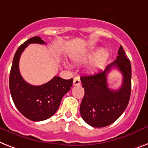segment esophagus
I'll return each mask as SVG.
<instances>
[{
	"label": "esophagus",
	"mask_w": 148,
	"mask_h": 148,
	"mask_svg": "<svg viewBox=\"0 0 148 148\" xmlns=\"http://www.w3.org/2000/svg\"><path fill=\"white\" fill-rule=\"evenodd\" d=\"M81 83V81H80V79L78 76L74 78L73 79V86H79Z\"/></svg>",
	"instance_id": "esophagus-1"
}]
</instances>
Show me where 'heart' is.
Here are the masks:
<instances>
[{"instance_id":"1","label":"heart","mask_w":148,"mask_h":148,"mask_svg":"<svg viewBox=\"0 0 148 148\" xmlns=\"http://www.w3.org/2000/svg\"><path fill=\"white\" fill-rule=\"evenodd\" d=\"M96 55L95 57L94 58V60H92V62H91L90 64V69L92 70H98L99 69H101L105 63L107 61L108 58L109 56V53L106 49H101L100 51H99V49L96 48H93V49H90L88 53H86L85 55L79 58L80 61H85V60L90 59V58L93 57L94 56Z\"/></svg>"}]
</instances>
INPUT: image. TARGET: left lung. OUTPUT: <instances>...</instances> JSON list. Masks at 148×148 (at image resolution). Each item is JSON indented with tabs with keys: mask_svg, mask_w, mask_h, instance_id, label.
<instances>
[{
	"mask_svg": "<svg viewBox=\"0 0 148 148\" xmlns=\"http://www.w3.org/2000/svg\"><path fill=\"white\" fill-rule=\"evenodd\" d=\"M118 54L116 60L108 65L104 71L80 77L85 95L79 112L84 121L92 127H103L114 122L129 102L132 91L131 62L121 46ZM114 67L123 75V85L115 91L108 88L107 82V73Z\"/></svg>",
	"mask_w": 148,
	"mask_h": 148,
	"instance_id": "1",
	"label": "left lung"
}]
</instances>
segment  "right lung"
<instances>
[{
  "label": "right lung",
  "mask_w": 148,
  "mask_h": 148,
  "mask_svg": "<svg viewBox=\"0 0 148 148\" xmlns=\"http://www.w3.org/2000/svg\"><path fill=\"white\" fill-rule=\"evenodd\" d=\"M30 43L46 42L40 36H34L20 46L13 60L9 86L14 105L21 114L31 121H40L48 119L56 112L62 98L70 90L73 79H63L56 75L41 86L27 83L20 73L19 60L21 53Z\"/></svg>",
  "instance_id": "obj_1"
}]
</instances>
